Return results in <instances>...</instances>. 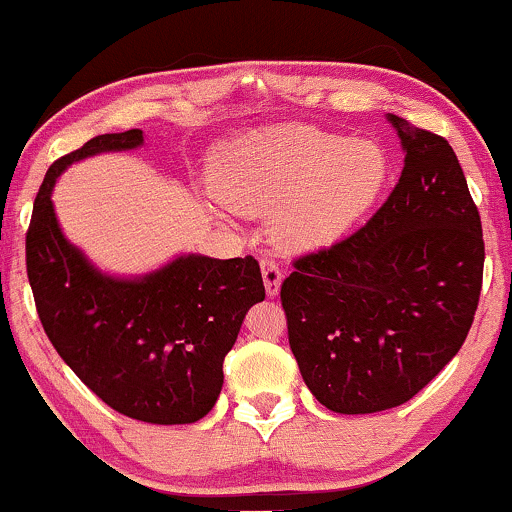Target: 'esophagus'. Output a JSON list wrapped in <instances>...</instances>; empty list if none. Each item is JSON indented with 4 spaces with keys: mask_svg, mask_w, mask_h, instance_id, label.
<instances>
[{
    "mask_svg": "<svg viewBox=\"0 0 512 512\" xmlns=\"http://www.w3.org/2000/svg\"><path fill=\"white\" fill-rule=\"evenodd\" d=\"M262 278H264V288H267V295L276 297L278 290H281L283 274L274 260H262Z\"/></svg>",
    "mask_w": 512,
    "mask_h": 512,
    "instance_id": "obj_1",
    "label": "esophagus"
}]
</instances>
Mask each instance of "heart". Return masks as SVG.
<instances>
[{"instance_id":"obj_1","label":"heart","mask_w":512,"mask_h":512,"mask_svg":"<svg viewBox=\"0 0 512 512\" xmlns=\"http://www.w3.org/2000/svg\"><path fill=\"white\" fill-rule=\"evenodd\" d=\"M390 179L385 148L316 127L257 132L224 146L210 167L215 196L241 212L274 210L271 229L290 248L347 236Z\"/></svg>"}]
</instances>
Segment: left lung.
<instances>
[{
	"mask_svg": "<svg viewBox=\"0 0 512 512\" xmlns=\"http://www.w3.org/2000/svg\"><path fill=\"white\" fill-rule=\"evenodd\" d=\"M404 170L357 234L295 260L281 286L302 380L326 409L404 404L456 357L482 290L480 212L449 141L387 113Z\"/></svg>",
	"mask_w": 512,
	"mask_h": 512,
	"instance_id": "obj_1",
	"label": "left lung"
}]
</instances>
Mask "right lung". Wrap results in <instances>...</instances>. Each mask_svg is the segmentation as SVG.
<instances>
[{"label": "right lung", "instance_id": "right-lung-1", "mask_svg": "<svg viewBox=\"0 0 512 512\" xmlns=\"http://www.w3.org/2000/svg\"><path fill=\"white\" fill-rule=\"evenodd\" d=\"M144 132L101 134L49 167L35 198L25 262L44 333L73 373L122 416L186 425L222 392L224 357L252 304L264 300L255 257L179 255L141 276H111L63 236L51 191L63 170L99 153L134 151Z\"/></svg>", "mask_w": 512, "mask_h": 512}]
</instances>
